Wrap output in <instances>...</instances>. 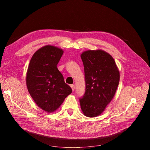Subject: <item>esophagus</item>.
Instances as JSON below:
<instances>
[{
	"instance_id": "obj_1",
	"label": "esophagus",
	"mask_w": 150,
	"mask_h": 150,
	"mask_svg": "<svg viewBox=\"0 0 150 150\" xmlns=\"http://www.w3.org/2000/svg\"><path fill=\"white\" fill-rule=\"evenodd\" d=\"M71 88L72 90V91H74V89H75V86L74 84H72V85H71Z\"/></svg>"
}]
</instances>
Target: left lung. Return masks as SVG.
I'll list each match as a JSON object with an SVG mask.
<instances>
[{
    "label": "left lung",
    "mask_w": 150,
    "mask_h": 150,
    "mask_svg": "<svg viewBox=\"0 0 150 150\" xmlns=\"http://www.w3.org/2000/svg\"><path fill=\"white\" fill-rule=\"evenodd\" d=\"M86 81V92L79 99L84 116L102 114L112 101L120 82V71L113 57L102 49L88 50L81 54Z\"/></svg>",
    "instance_id": "left-lung-1"
}]
</instances>
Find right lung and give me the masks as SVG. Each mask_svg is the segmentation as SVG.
Returning a JSON list of instances; mask_svg holds the SVG:
<instances>
[{
    "label": "right lung",
    "instance_id": "right-lung-1",
    "mask_svg": "<svg viewBox=\"0 0 150 150\" xmlns=\"http://www.w3.org/2000/svg\"><path fill=\"white\" fill-rule=\"evenodd\" d=\"M64 51L46 45L32 57L26 73V86L35 104L49 113L56 111L72 93L57 65Z\"/></svg>",
    "mask_w": 150,
    "mask_h": 150
}]
</instances>
